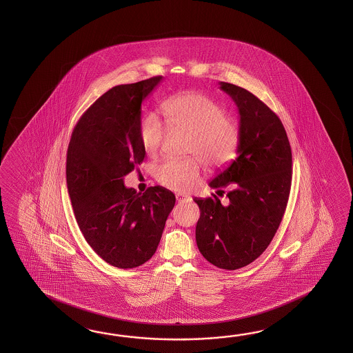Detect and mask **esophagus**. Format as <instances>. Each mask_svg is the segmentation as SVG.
Segmentation results:
<instances>
[{"instance_id": "1", "label": "esophagus", "mask_w": 353, "mask_h": 353, "mask_svg": "<svg viewBox=\"0 0 353 353\" xmlns=\"http://www.w3.org/2000/svg\"><path fill=\"white\" fill-rule=\"evenodd\" d=\"M176 201H178V203H184V202H189L190 201V196L187 194H184V193H176Z\"/></svg>"}]
</instances>
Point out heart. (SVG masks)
<instances>
[{
    "instance_id": "b5f03b06",
    "label": "heart",
    "mask_w": 353,
    "mask_h": 353,
    "mask_svg": "<svg viewBox=\"0 0 353 353\" xmlns=\"http://www.w3.org/2000/svg\"><path fill=\"white\" fill-rule=\"evenodd\" d=\"M161 112L172 131L188 132L185 159H169L157 169V179L164 187L187 192L202 178L204 163L222 168L232 160L239 149V122L225 114L214 99L198 92L174 96L161 105ZM166 128L155 114H148L140 123V139L148 155H158L165 141Z\"/></svg>"
}]
</instances>
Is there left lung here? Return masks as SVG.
Segmentation results:
<instances>
[{
	"instance_id": "left-lung-1",
	"label": "left lung",
	"mask_w": 353,
	"mask_h": 353,
	"mask_svg": "<svg viewBox=\"0 0 353 353\" xmlns=\"http://www.w3.org/2000/svg\"><path fill=\"white\" fill-rule=\"evenodd\" d=\"M239 108L241 139L237 158L210 181L225 193L194 198L201 210L195 227L204 259L219 269L237 270L270 245L285 212L292 185V149L281 121L251 92L219 82Z\"/></svg>"
}]
</instances>
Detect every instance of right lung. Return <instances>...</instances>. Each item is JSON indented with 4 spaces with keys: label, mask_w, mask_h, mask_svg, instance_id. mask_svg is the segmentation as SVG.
Segmentation results:
<instances>
[{
    "label": "right lung",
    "mask_w": 353,
    "mask_h": 353,
    "mask_svg": "<svg viewBox=\"0 0 353 353\" xmlns=\"http://www.w3.org/2000/svg\"><path fill=\"white\" fill-rule=\"evenodd\" d=\"M161 79L159 75L107 90L83 113L68 146V193L75 219L94 252L119 269L150 260L175 204L165 188L137 193L123 184L145 158L141 103Z\"/></svg>",
    "instance_id": "add662e5"
}]
</instances>
